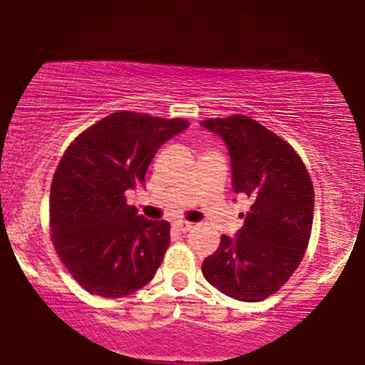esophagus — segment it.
<instances>
[{"mask_svg": "<svg viewBox=\"0 0 365 365\" xmlns=\"http://www.w3.org/2000/svg\"><path fill=\"white\" fill-rule=\"evenodd\" d=\"M173 226L179 232H187V231H191V229L194 227V224L192 222H187V221H176V222L173 224Z\"/></svg>", "mask_w": 365, "mask_h": 365, "instance_id": "obj_1", "label": "esophagus"}]
</instances>
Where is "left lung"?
Returning <instances> with one entry per match:
<instances>
[{
	"instance_id": "obj_1",
	"label": "left lung",
	"mask_w": 365,
	"mask_h": 365,
	"mask_svg": "<svg viewBox=\"0 0 365 365\" xmlns=\"http://www.w3.org/2000/svg\"><path fill=\"white\" fill-rule=\"evenodd\" d=\"M201 124L226 141L234 192L252 202L237 237H221L217 251L204 259L202 274L229 297L264 301L306 254L314 219L311 176L296 149L252 118L234 114Z\"/></svg>"
}]
</instances>
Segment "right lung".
<instances>
[{
	"label": "right lung",
	"mask_w": 365,
	"mask_h": 365,
	"mask_svg": "<svg viewBox=\"0 0 365 365\" xmlns=\"http://www.w3.org/2000/svg\"><path fill=\"white\" fill-rule=\"evenodd\" d=\"M119 111L69 144L49 194V229L59 259L89 294L118 299L151 281L169 247L168 221H148L124 192L139 182L161 144L187 128Z\"/></svg>",
	"instance_id": "add662e5"
}]
</instances>
